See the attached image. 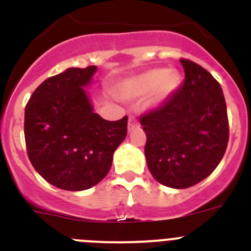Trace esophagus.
<instances>
[{
	"label": "esophagus",
	"instance_id": "34e87169",
	"mask_svg": "<svg viewBox=\"0 0 251 251\" xmlns=\"http://www.w3.org/2000/svg\"><path fill=\"white\" fill-rule=\"evenodd\" d=\"M139 126L138 121H137L136 117H133V115H130L129 117V121H128V130H133V129H136L137 127Z\"/></svg>",
	"mask_w": 251,
	"mask_h": 251
}]
</instances>
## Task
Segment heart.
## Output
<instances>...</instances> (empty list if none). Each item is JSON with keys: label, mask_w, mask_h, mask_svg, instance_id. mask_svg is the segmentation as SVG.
<instances>
[{"label": "heart", "mask_w": 251, "mask_h": 251, "mask_svg": "<svg viewBox=\"0 0 251 251\" xmlns=\"http://www.w3.org/2000/svg\"><path fill=\"white\" fill-rule=\"evenodd\" d=\"M181 84V75L176 69L154 68L129 77L122 85V97L141 99L151 94L153 104L167 100Z\"/></svg>", "instance_id": "b5f03b06"}]
</instances>
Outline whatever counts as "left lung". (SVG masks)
<instances>
[{
    "instance_id": "obj_1",
    "label": "left lung",
    "mask_w": 251,
    "mask_h": 251,
    "mask_svg": "<svg viewBox=\"0 0 251 251\" xmlns=\"http://www.w3.org/2000/svg\"><path fill=\"white\" fill-rule=\"evenodd\" d=\"M185 81L157 109L141 117L147 166L162 185L187 188L210 176L225 154L229 122L220 84L194 61L179 60Z\"/></svg>"
}]
</instances>
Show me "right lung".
I'll list each match as a JSON object with an SVG mask.
<instances>
[{"mask_svg":"<svg viewBox=\"0 0 251 251\" xmlns=\"http://www.w3.org/2000/svg\"><path fill=\"white\" fill-rule=\"evenodd\" d=\"M97 66L69 68L36 88L25 108V141L31 163L49 183L83 191L108 175L113 153L127 137L128 117L105 121L85 88Z\"/></svg>","mask_w":251,"mask_h":251,"instance_id":"add662e5","label":"right lung"}]
</instances>
